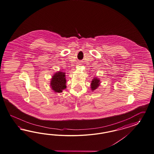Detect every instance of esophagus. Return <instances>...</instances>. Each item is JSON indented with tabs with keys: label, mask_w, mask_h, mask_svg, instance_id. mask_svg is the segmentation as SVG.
Wrapping results in <instances>:
<instances>
[{
	"label": "esophagus",
	"mask_w": 154,
	"mask_h": 154,
	"mask_svg": "<svg viewBox=\"0 0 154 154\" xmlns=\"http://www.w3.org/2000/svg\"><path fill=\"white\" fill-rule=\"evenodd\" d=\"M79 65H80V64H79Z\"/></svg>",
	"instance_id": "1"
}]
</instances>
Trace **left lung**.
<instances>
[{
  "label": "left lung",
  "mask_w": 154,
  "mask_h": 154,
  "mask_svg": "<svg viewBox=\"0 0 154 154\" xmlns=\"http://www.w3.org/2000/svg\"><path fill=\"white\" fill-rule=\"evenodd\" d=\"M100 80L97 79L95 78L92 81L91 83V88L92 90L94 91L96 90L97 88L99 87L100 85Z\"/></svg>",
  "instance_id": "obj_1"
}]
</instances>
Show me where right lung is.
Wrapping results in <instances>:
<instances>
[{"mask_svg":"<svg viewBox=\"0 0 154 154\" xmlns=\"http://www.w3.org/2000/svg\"><path fill=\"white\" fill-rule=\"evenodd\" d=\"M65 73L59 72L53 75L50 86L54 91L57 92H62L63 90L66 88V79L65 77Z\"/></svg>","mask_w":154,"mask_h":154,"instance_id":"right-lung-1","label":"right lung"}]
</instances>
